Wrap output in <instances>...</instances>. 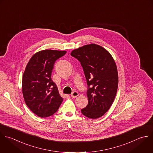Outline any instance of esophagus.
Returning <instances> with one entry per match:
<instances>
[{
	"mask_svg": "<svg viewBox=\"0 0 153 153\" xmlns=\"http://www.w3.org/2000/svg\"><path fill=\"white\" fill-rule=\"evenodd\" d=\"M79 95V93L76 91H74L73 92H72V94H71V97L72 98H76L77 96Z\"/></svg>",
	"mask_w": 153,
	"mask_h": 153,
	"instance_id": "esophagus-1",
	"label": "esophagus"
}]
</instances>
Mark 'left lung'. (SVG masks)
I'll list each match as a JSON object with an SVG mask.
<instances>
[{"label": "left lung", "instance_id": "1", "mask_svg": "<svg viewBox=\"0 0 153 153\" xmlns=\"http://www.w3.org/2000/svg\"><path fill=\"white\" fill-rule=\"evenodd\" d=\"M71 55L83 67L88 84V104L82 113L90 119L102 116L111 106L118 88V72L111 55L96 44L73 50Z\"/></svg>", "mask_w": 153, "mask_h": 153}]
</instances>
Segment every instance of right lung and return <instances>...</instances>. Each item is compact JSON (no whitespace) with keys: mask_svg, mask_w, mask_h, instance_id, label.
Masks as SVG:
<instances>
[{"mask_svg":"<svg viewBox=\"0 0 153 153\" xmlns=\"http://www.w3.org/2000/svg\"><path fill=\"white\" fill-rule=\"evenodd\" d=\"M66 52L50 49L39 51L31 56L25 67L22 80L24 99L31 111L40 117L53 114L63 101L51 74L55 61Z\"/></svg>","mask_w":153,"mask_h":153,"instance_id":"obj_1","label":"right lung"}]
</instances>
